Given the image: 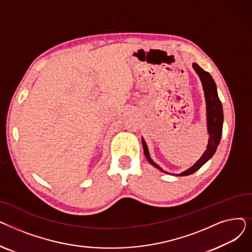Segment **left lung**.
<instances>
[{
  "mask_svg": "<svg viewBox=\"0 0 252 252\" xmlns=\"http://www.w3.org/2000/svg\"><path fill=\"white\" fill-rule=\"evenodd\" d=\"M194 70L199 76L202 88L204 91L205 96V102H206V124H207V133H208V144L206 146V150L203 152L201 157L198 159L190 168L184 170L181 174H170L175 175L177 177H183V176H189L196 170L199 169L204 163H206L214 154L217 151V148L220 144L221 133H222V124H223V113H222V106L221 102L219 98L218 91H217V85L214 81L213 76H211L207 71L203 70L197 63L192 64ZM142 144L144 154L146 156L147 160L155 166L157 169H159L165 174H169L167 171L163 170L159 165L156 164L150 157V153L148 150V147L146 145V142L142 138Z\"/></svg>",
  "mask_w": 252,
  "mask_h": 252,
  "instance_id": "8db88e82",
  "label": "left lung"
}]
</instances>
